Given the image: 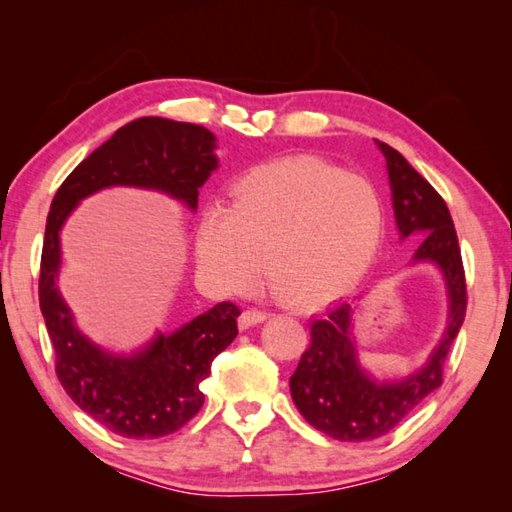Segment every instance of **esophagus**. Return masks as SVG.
Returning a JSON list of instances; mask_svg holds the SVG:
<instances>
[{"instance_id": "34e87169", "label": "esophagus", "mask_w": 512, "mask_h": 512, "mask_svg": "<svg viewBox=\"0 0 512 512\" xmlns=\"http://www.w3.org/2000/svg\"><path fill=\"white\" fill-rule=\"evenodd\" d=\"M266 319H268V314H266L264 310L248 308V310H244L242 314H239V328L248 330V328H253V325L262 323V321H266Z\"/></svg>"}]
</instances>
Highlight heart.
<instances>
[{"mask_svg":"<svg viewBox=\"0 0 512 512\" xmlns=\"http://www.w3.org/2000/svg\"><path fill=\"white\" fill-rule=\"evenodd\" d=\"M385 231L378 189L319 158L244 171L231 206H209L195 228V264L224 292H242L262 257L275 295L314 310L345 295L372 264Z\"/></svg>","mask_w":512,"mask_h":512,"instance_id":"obj_1","label":"heart"}]
</instances>
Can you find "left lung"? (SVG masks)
Listing matches in <instances>:
<instances>
[{"label": "left lung", "instance_id": "8db88e82", "mask_svg": "<svg viewBox=\"0 0 512 512\" xmlns=\"http://www.w3.org/2000/svg\"><path fill=\"white\" fill-rule=\"evenodd\" d=\"M387 160L400 239H418L411 264H433L447 288V328L429 361L398 380H376L358 363L354 301H341L310 323V347L290 376V394L314 429L341 442L385 436L442 385V367L466 314L458 235L440 193L394 147L376 140Z\"/></svg>", "mask_w": 512, "mask_h": 512}]
</instances>
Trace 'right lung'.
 <instances>
[{
    "mask_svg": "<svg viewBox=\"0 0 512 512\" xmlns=\"http://www.w3.org/2000/svg\"><path fill=\"white\" fill-rule=\"evenodd\" d=\"M215 136L193 123L145 116L85 158L54 195L43 237L39 306L68 396L116 436L154 440L184 427L200 411V383L213 358L237 336L239 308L222 301L171 334L158 332L132 354H114L74 323L59 290L61 228L81 200L107 187H138L198 209L202 184L217 169Z\"/></svg>",
    "mask_w": 512,
    "mask_h": 512,
    "instance_id": "obj_1",
    "label": "right lung"
}]
</instances>
